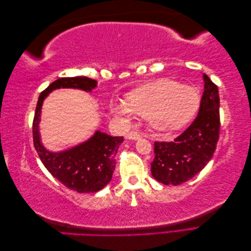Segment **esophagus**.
<instances>
[{"instance_id":"34e87169","label":"esophagus","mask_w":251,"mask_h":251,"mask_svg":"<svg viewBox=\"0 0 251 251\" xmlns=\"http://www.w3.org/2000/svg\"><path fill=\"white\" fill-rule=\"evenodd\" d=\"M126 137L127 139L137 140V139L141 138V135H140L138 132H136V131H131V132H128V133L126 135Z\"/></svg>"}]
</instances>
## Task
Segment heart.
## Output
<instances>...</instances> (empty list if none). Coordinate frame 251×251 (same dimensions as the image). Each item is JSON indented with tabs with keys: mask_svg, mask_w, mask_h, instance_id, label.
Returning a JSON list of instances; mask_svg holds the SVG:
<instances>
[{
	"mask_svg": "<svg viewBox=\"0 0 251 251\" xmlns=\"http://www.w3.org/2000/svg\"><path fill=\"white\" fill-rule=\"evenodd\" d=\"M200 107V95L194 87L169 78L158 79L136 89L126 101H113L112 110L121 115L148 117L159 131H176L186 126Z\"/></svg>",
	"mask_w": 251,
	"mask_h": 251,
	"instance_id": "1",
	"label": "heart"
}]
</instances>
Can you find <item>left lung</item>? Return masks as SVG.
Instances as JSON below:
<instances>
[{"label": "left lung", "instance_id": "left-lung-1", "mask_svg": "<svg viewBox=\"0 0 251 251\" xmlns=\"http://www.w3.org/2000/svg\"><path fill=\"white\" fill-rule=\"evenodd\" d=\"M198 115L173 141H155L151 172L158 182L179 185L201 172L214 155L220 135V100L216 83L203 73Z\"/></svg>", "mask_w": 251, "mask_h": 251}]
</instances>
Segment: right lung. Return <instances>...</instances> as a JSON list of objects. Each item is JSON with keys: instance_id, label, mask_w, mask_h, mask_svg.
Listing matches in <instances>:
<instances>
[{"instance_id": "add662e5", "label": "right lung", "mask_w": 251, "mask_h": 251, "mask_svg": "<svg viewBox=\"0 0 251 251\" xmlns=\"http://www.w3.org/2000/svg\"><path fill=\"white\" fill-rule=\"evenodd\" d=\"M96 80L86 76L60 77L41 93L37 100L32 123L33 144L45 168L59 182L77 193H95L100 191L112 179L115 170V157L123 136L113 137L97 131L85 143L60 153H50L40 141L39 121L43 100L52 90L75 88L92 91Z\"/></svg>"}]
</instances>
